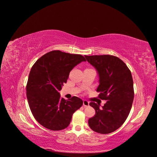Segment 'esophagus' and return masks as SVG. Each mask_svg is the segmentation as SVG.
<instances>
[{"instance_id":"34e87169","label":"esophagus","mask_w":157,"mask_h":157,"mask_svg":"<svg viewBox=\"0 0 157 157\" xmlns=\"http://www.w3.org/2000/svg\"><path fill=\"white\" fill-rule=\"evenodd\" d=\"M90 103L88 101H86V100H84L83 101V106L85 107V108H86V107H88L90 105Z\"/></svg>"}]
</instances>
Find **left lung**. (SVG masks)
I'll return each instance as SVG.
<instances>
[{"instance_id": "8db88e82", "label": "left lung", "mask_w": 157, "mask_h": 157, "mask_svg": "<svg viewBox=\"0 0 157 157\" xmlns=\"http://www.w3.org/2000/svg\"><path fill=\"white\" fill-rule=\"evenodd\" d=\"M97 70L99 85L98 98L105 100L100 104L91 102L95 114L88 120L92 130L99 134H109L119 128L127 118L134 101L133 79L127 65L119 58L109 55L85 56Z\"/></svg>"}]
</instances>
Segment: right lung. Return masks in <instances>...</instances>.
I'll return each instance as SVG.
<instances>
[{
	"instance_id": "right-lung-1",
	"label": "right lung",
	"mask_w": 157,
	"mask_h": 157,
	"mask_svg": "<svg viewBox=\"0 0 157 157\" xmlns=\"http://www.w3.org/2000/svg\"><path fill=\"white\" fill-rule=\"evenodd\" d=\"M83 61L86 60L81 55L53 50L33 65L26 86L27 97L33 116L44 127L52 130L67 128L73 113L83 105L81 98L65 100L59 92L71 70Z\"/></svg>"
}]
</instances>
